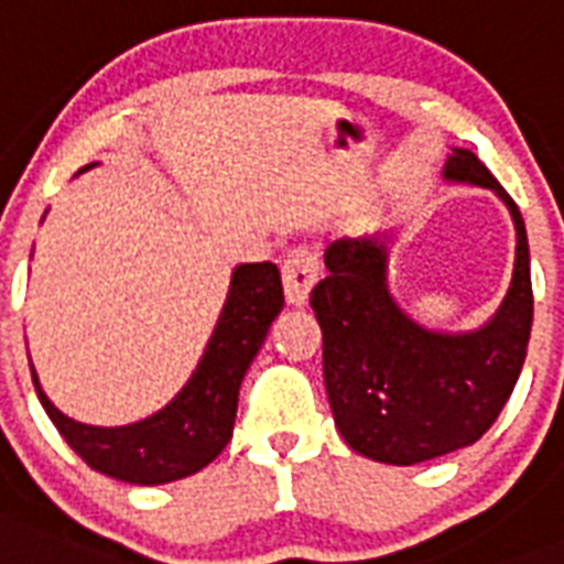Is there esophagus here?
Listing matches in <instances>:
<instances>
[{
	"instance_id": "esophagus-1",
	"label": "esophagus",
	"mask_w": 564,
	"mask_h": 564,
	"mask_svg": "<svg viewBox=\"0 0 564 564\" xmlns=\"http://www.w3.org/2000/svg\"><path fill=\"white\" fill-rule=\"evenodd\" d=\"M283 290H286V301L301 307L307 304L310 290L316 286L318 272H322V260H318V251L310 246H295L290 254L283 257Z\"/></svg>"
}]
</instances>
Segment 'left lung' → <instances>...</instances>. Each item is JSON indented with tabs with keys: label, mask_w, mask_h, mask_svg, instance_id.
Segmentation results:
<instances>
[{
	"label": "left lung",
	"mask_w": 564,
	"mask_h": 564,
	"mask_svg": "<svg viewBox=\"0 0 564 564\" xmlns=\"http://www.w3.org/2000/svg\"><path fill=\"white\" fill-rule=\"evenodd\" d=\"M445 178L489 187L516 219V272L489 325L433 334L386 290V237H345L325 251L327 278L310 292L322 327L330 410L357 454L415 465L474 445L516 389L533 327L530 246L518 204L477 154L454 149Z\"/></svg>",
	"instance_id": "left-lung-1"
}]
</instances>
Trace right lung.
I'll use <instances>...</instances> for the list:
<instances>
[{
	"label": "right lung",
	"instance_id": "right-lung-1",
	"mask_svg": "<svg viewBox=\"0 0 564 564\" xmlns=\"http://www.w3.org/2000/svg\"><path fill=\"white\" fill-rule=\"evenodd\" d=\"M281 310L283 286L278 265H239L230 281L219 325L213 330L207 351L189 383L152 419L128 427H90L66 419L40 389L34 369L31 380L57 433L90 468L134 486L181 480L202 471L230 442L239 383Z\"/></svg>",
	"mask_w": 564,
	"mask_h": 564
}]
</instances>
